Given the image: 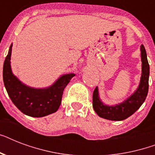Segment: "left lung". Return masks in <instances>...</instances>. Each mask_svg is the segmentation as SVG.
I'll return each instance as SVG.
<instances>
[{
  "instance_id": "1",
  "label": "left lung",
  "mask_w": 155,
  "mask_h": 155,
  "mask_svg": "<svg viewBox=\"0 0 155 155\" xmlns=\"http://www.w3.org/2000/svg\"><path fill=\"white\" fill-rule=\"evenodd\" d=\"M142 75L138 87L130 97L124 101L114 105H107L99 97L98 87H96L92 96V106L97 115L110 120H122L134 114L142 106L147 98L149 89L150 66L147 51L143 45L141 46Z\"/></svg>"
}]
</instances>
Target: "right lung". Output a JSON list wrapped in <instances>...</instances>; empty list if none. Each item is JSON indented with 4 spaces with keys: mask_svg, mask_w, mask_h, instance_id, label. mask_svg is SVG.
Instances as JSON below:
<instances>
[{
    "mask_svg": "<svg viewBox=\"0 0 155 155\" xmlns=\"http://www.w3.org/2000/svg\"><path fill=\"white\" fill-rule=\"evenodd\" d=\"M11 44L3 66V81L13 103L24 114L42 117L55 113L62 101L63 90L75 74L61 75L53 84L44 88H35L23 84L13 74L10 65Z\"/></svg>",
    "mask_w": 155,
    "mask_h": 155,
    "instance_id": "obj_1",
    "label": "right lung"
}]
</instances>
